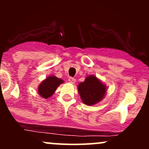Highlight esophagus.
<instances>
[{
	"instance_id": "1",
	"label": "esophagus",
	"mask_w": 149,
	"mask_h": 149,
	"mask_svg": "<svg viewBox=\"0 0 149 149\" xmlns=\"http://www.w3.org/2000/svg\"><path fill=\"white\" fill-rule=\"evenodd\" d=\"M69 83H72V84H74V83H76V79H75L74 78H72V77H70L69 78Z\"/></svg>"
}]
</instances>
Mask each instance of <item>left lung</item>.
I'll return each instance as SVG.
<instances>
[{
    "instance_id": "8db88e82",
    "label": "left lung",
    "mask_w": 149,
    "mask_h": 149,
    "mask_svg": "<svg viewBox=\"0 0 149 149\" xmlns=\"http://www.w3.org/2000/svg\"><path fill=\"white\" fill-rule=\"evenodd\" d=\"M78 90L83 103L91 106L102 100L107 92V87L96 76L91 75L78 85Z\"/></svg>"
}]
</instances>
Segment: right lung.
<instances>
[{"mask_svg": "<svg viewBox=\"0 0 149 149\" xmlns=\"http://www.w3.org/2000/svg\"><path fill=\"white\" fill-rule=\"evenodd\" d=\"M63 83L64 81L60 78H58L54 76H49L39 85L38 94L42 98H49L54 93L57 87Z\"/></svg>", "mask_w": 149, "mask_h": 149, "instance_id": "obj_1", "label": "right lung"}]
</instances>
